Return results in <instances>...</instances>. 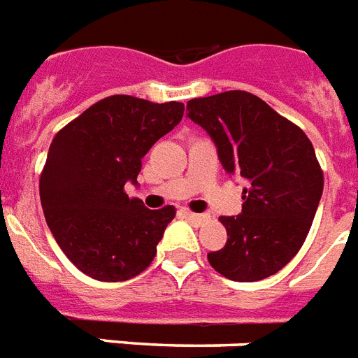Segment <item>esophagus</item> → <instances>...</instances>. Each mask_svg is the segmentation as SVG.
I'll return each instance as SVG.
<instances>
[{"mask_svg":"<svg viewBox=\"0 0 358 358\" xmlns=\"http://www.w3.org/2000/svg\"><path fill=\"white\" fill-rule=\"evenodd\" d=\"M182 214H185V218L190 220L194 225H201L205 220H207V216L205 214H196V213H190V210H182Z\"/></svg>","mask_w":358,"mask_h":358,"instance_id":"1","label":"esophagus"}]
</instances>
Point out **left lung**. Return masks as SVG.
<instances>
[{
  "label": "left lung",
  "mask_w": 358,
  "mask_h": 358,
  "mask_svg": "<svg viewBox=\"0 0 358 358\" xmlns=\"http://www.w3.org/2000/svg\"><path fill=\"white\" fill-rule=\"evenodd\" d=\"M187 110L214 142L224 170L248 181L242 213L220 218L227 242L208 253V262L231 281L273 275L303 245L324 192L310 140L244 90L190 99Z\"/></svg>",
  "instance_id": "1"
}]
</instances>
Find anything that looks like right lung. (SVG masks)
Segmentation results:
<instances>
[{"label":"right lung","instance_id":"add662e5","mask_svg":"<svg viewBox=\"0 0 358 358\" xmlns=\"http://www.w3.org/2000/svg\"><path fill=\"white\" fill-rule=\"evenodd\" d=\"M182 113L179 101L110 96L51 142L40 176L45 222L64 255L96 281H127L155 259L176 207L150 210L124 188L138 182L144 155Z\"/></svg>","mask_w":358,"mask_h":358}]
</instances>
